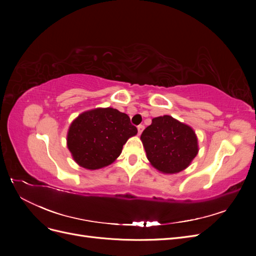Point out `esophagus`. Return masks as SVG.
Masks as SVG:
<instances>
[{
	"label": "esophagus",
	"mask_w": 256,
	"mask_h": 256,
	"mask_svg": "<svg viewBox=\"0 0 256 256\" xmlns=\"http://www.w3.org/2000/svg\"><path fill=\"white\" fill-rule=\"evenodd\" d=\"M143 130H144V125H138V134H141Z\"/></svg>",
	"instance_id": "34e87169"
}]
</instances>
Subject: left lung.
<instances>
[{
	"instance_id": "1",
	"label": "left lung",
	"mask_w": 256,
	"mask_h": 256,
	"mask_svg": "<svg viewBox=\"0 0 256 256\" xmlns=\"http://www.w3.org/2000/svg\"><path fill=\"white\" fill-rule=\"evenodd\" d=\"M141 140L152 166L166 174L182 171L198 152L194 131L168 115L154 118Z\"/></svg>"
}]
</instances>
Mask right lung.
Here are the masks:
<instances>
[{"label": "right lung", "mask_w": 256, "mask_h": 256, "mask_svg": "<svg viewBox=\"0 0 256 256\" xmlns=\"http://www.w3.org/2000/svg\"><path fill=\"white\" fill-rule=\"evenodd\" d=\"M138 134L130 118L112 108L84 112L69 127L68 148L82 168L97 170L118 158L128 138Z\"/></svg>", "instance_id": "add662e5"}]
</instances>
